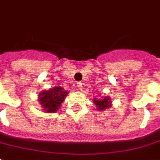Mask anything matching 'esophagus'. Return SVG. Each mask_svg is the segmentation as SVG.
<instances>
[{
	"label": "esophagus",
	"mask_w": 160,
	"mask_h": 160,
	"mask_svg": "<svg viewBox=\"0 0 160 160\" xmlns=\"http://www.w3.org/2000/svg\"><path fill=\"white\" fill-rule=\"evenodd\" d=\"M76 86L79 88V90H82L83 89V84L81 82H80V81L76 83Z\"/></svg>",
	"instance_id": "obj_1"
}]
</instances>
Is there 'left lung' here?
Segmentation results:
<instances>
[{
  "label": "left lung",
  "mask_w": 160,
  "mask_h": 160,
  "mask_svg": "<svg viewBox=\"0 0 160 160\" xmlns=\"http://www.w3.org/2000/svg\"><path fill=\"white\" fill-rule=\"evenodd\" d=\"M93 102L96 105L98 110H101V111L108 108L110 107V104H111V102H109V98H104L102 100L94 99Z\"/></svg>",
  "instance_id": "obj_1"
}]
</instances>
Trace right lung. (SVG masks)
Returning <instances> with one entry per match:
<instances>
[{
    "mask_svg": "<svg viewBox=\"0 0 160 160\" xmlns=\"http://www.w3.org/2000/svg\"><path fill=\"white\" fill-rule=\"evenodd\" d=\"M67 94L68 92L64 91V89L60 86H56L49 91H42L39 96V102L44 108L45 112H55L60 107L61 103L64 102Z\"/></svg>",
    "mask_w": 160,
    "mask_h": 160,
    "instance_id": "add662e5",
    "label": "right lung"
}]
</instances>
